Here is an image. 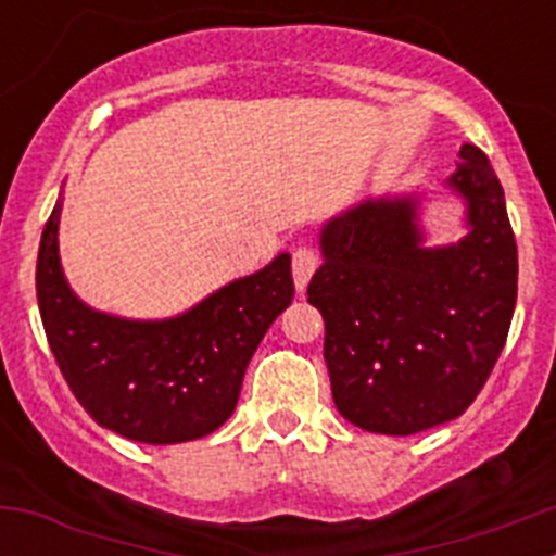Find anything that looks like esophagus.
I'll return each mask as SVG.
<instances>
[{"label": "esophagus", "mask_w": 556, "mask_h": 556, "mask_svg": "<svg viewBox=\"0 0 556 556\" xmlns=\"http://www.w3.org/2000/svg\"><path fill=\"white\" fill-rule=\"evenodd\" d=\"M320 267V255H317V250L306 248V244H301V248L294 250L292 253V275H294V287L306 289V283L312 281L314 269Z\"/></svg>", "instance_id": "obj_1"}]
</instances>
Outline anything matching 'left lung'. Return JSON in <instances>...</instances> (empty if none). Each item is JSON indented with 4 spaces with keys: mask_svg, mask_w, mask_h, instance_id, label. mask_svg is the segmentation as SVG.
Instances as JSON below:
<instances>
[{
    "mask_svg": "<svg viewBox=\"0 0 556 556\" xmlns=\"http://www.w3.org/2000/svg\"><path fill=\"white\" fill-rule=\"evenodd\" d=\"M448 189L468 233L426 248L420 198L365 200L320 230L308 303L326 320L333 404L353 426L406 437L468 409L498 362L518 298V248L488 155L462 144Z\"/></svg>",
    "mask_w": 556,
    "mask_h": 556,
    "instance_id": "1",
    "label": "left lung"
}]
</instances>
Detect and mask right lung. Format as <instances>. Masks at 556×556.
<instances>
[{"mask_svg": "<svg viewBox=\"0 0 556 556\" xmlns=\"http://www.w3.org/2000/svg\"><path fill=\"white\" fill-rule=\"evenodd\" d=\"M58 200L41 233L36 292L55 362L102 429L150 445L189 443L233 415L267 328L292 303V258L225 283L169 320H125L72 292L58 253Z\"/></svg>", "mask_w": 556, "mask_h": 556, "instance_id": "1", "label": "right lung"}]
</instances>
